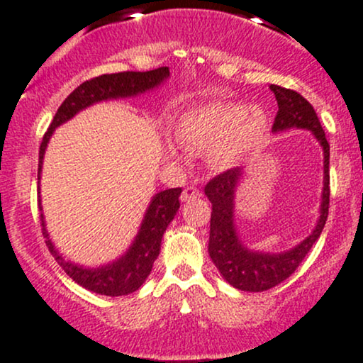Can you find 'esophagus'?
Returning <instances> with one entry per match:
<instances>
[{"mask_svg": "<svg viewBox=\"0 0 363 363\" xmlns=\"http://www.w3.org/2000/svg\"><path fill=\"white\" fill-rule=\"evenodd\" d=\"M200 195H202V191H200L197 186L190 185V186H186V189L182 191V197L180 199L183 200V202H190V200L197 199V197H200Z\"/></svg>", "mask_w": 363, "mask_h": 363, "instance_id": "1", "label": "esophagus"}]
</instances>
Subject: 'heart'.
Returning a JSON list of instances; mask_svg holds the SVG:
<instances>
[{
    "mask_svg": "<svg viewBox=\"0 0 363 363\" xmlns=\"http://www.w3.org/2000/svg\"><path fill=\"white\" fill-rule=\"evenodd\" d=\"M268 134L265 113L240 101H212L186 110L173 122V135L182 146L207 151L219 168L241 163L262 146Z\"/></svg>",
    "mask_w": 363,
    "mask_h": 363,
    "instance_id": "heart-1",
    "label": "heart"
}]
</instances>
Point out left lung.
Here are the masks:
<instances>
[{
	"mask_svg": "<svg viewBox=\"0 0 363 363\" xmlns=\"http://www.w3.org/2000/svg\"><path fill=\"white\" fill-rule=\"evenodd\" d=\"M277 98L279 112L275 115L274 130H285L292 127L313 130L325 149V189H323L321 217L313 234L291 251L280 255L253 253L246 250L238 240L233 223L234 191L241 178L240 168L225 169L212 178L206 185V195L212 202L211 236H208V255L225 282L246 292H263L287 280L302 259L321 236L330 211V144L319 122L316 110L301 93L294 89L272 84Z\"/></svg>",
	"mask_w": 363,
	"mask_h": 363,
	"instance_id": "1",
	"label": "left lung"
}]
</instances>
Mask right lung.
Listing matches in <instances>:
<instances>
[{"instance_id":"obj_1","label":"right lung","mask_w":363,"mask_h":363,"mask_svg":"<svg viewBox=\"0 0 363 363\" xmlns=\"http://www.w3.org/2000/svg\"><path fill=\"white\" fill-rule=\"evenodd\" d=\"M168 76L169 69L163 66L146 72L125 71L115 72V74H101L81 83L62 101L54 115L52 122H50L49 129L44 134V139L40 143V151H38V178H40L42 160H44L47 143H49L55 127L69 121L79 110L86 108V106L96 104V101L108 100V98L139 95V93L147 91V89L163 83ZM180 194L182 189H169L155 195L146 212V217L143 220V225H140V231L135 236L134 245L130 246V250L121 259L113 262L112 265L95 268V270L91 268L89 270V268L78 267L64 259L55 251L52 242H50L49 234L45 231L44 216L40 214V225L42 234L45 238V245L50 255L55 258V262L81 287L101 294V296H127V294L138 291L140 285L144 284V280L147 279V275L151 274L152 263H155L157 255H160L163 233L173 220V217L177 216L178 208H180V200H178Z\"/></svg>"}]
</instances>
